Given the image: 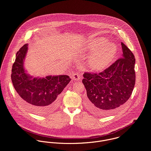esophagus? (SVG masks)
Returning <instances> with one entry per match:
<instances>
[{
    "mask_svg": "<svg viewBox=\"0 0 151 151\" xmlns=\"http://www.w3.org/2000/svg\"><path fill=\"white\" fill-rule=\"evenodd\" d=\"M73 78L75 81H78L80 80V75L78 73H73Z\"/></svg>",
    "mask_w": 151,
    "mask_h": 151,
    "instance_id": "esophagus-1",
    "label": "esophagus"
}]
</instances>
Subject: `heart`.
Returning a JSON list of instances; mask_svg holds the SVG:
<instances>
[{
  "instance_id": "heart-1",
  "label": "heart",
  "mask_w": 151,
  "mask_h": 151,
  "mask_svg": "<svg viewBox=\"0 0 151 151\" xmlns=\"http://www.w3.org/2000/svg\"><path fill=\"white\" fill-rule=\"evenodd\" d=\"M85 50L92 54L88 63L90 68L94 71H101L107 68L116 58L118 49L113 43H107L104 38L89 41L85 46Z\"/></svg>"
}]
</instances>
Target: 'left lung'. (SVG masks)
Wrapping results in <instances>:
<instances>
[{
  "mask_svg": "<svg viewBox=\"0 0 151 151\" xmlns=\"http://www.w3.org/2000/svg\"><path fill=\"white\" fill-rule=\"evenodd\" d=\"M122 58L99 74L85 73L83 83L88 98V110L99 116H106L126 103L131 95L135 83V59L122 42Z\"/></svg>",
  "mask_w": 151,
  "mask_h": 151,
  "instance_id": "obj_1",
  "label": "left lung"
}]
</instances>
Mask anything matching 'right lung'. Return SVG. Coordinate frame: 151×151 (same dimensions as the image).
<instances>
[{
    "mask_svg": "<svg viewBox=\"0 0 151 151\" xmlns=\"http://www.w3.org/2000/svg\"><path fill=\"white\" fill-rule=\"evenodd\" d=\"M28 50L25 44L17 52L12 67V81L22 104L37 114H45L58 107L60 93L71 81L66 75L34 77L27 73L24 62Z\"/></svg>",
    "mask_w": 151,
    "mask_h": 151,
    "instance_id": "1",
    "label": "right lung"
}]
</instances>
